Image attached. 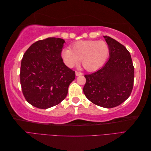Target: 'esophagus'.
<instances>
[{
    "label": "esophagus",
    "instance_id": "1",
    "mask_svg": "<svg viewBox=\"0 0 151 151\" xmlns=\"http://www.w3.org/2000/svg\"><path fill=\"white\" fill-rule=\"evenodd\" d=\"M81 75H83V73H82V72H76V76H81Z\"/></svg>",
    "mask_w": 151,
    "mask_h": 151
}]
</instances>
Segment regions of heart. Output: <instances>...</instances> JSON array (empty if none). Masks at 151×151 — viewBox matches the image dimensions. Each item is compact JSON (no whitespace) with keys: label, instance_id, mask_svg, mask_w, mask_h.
<instances>
[{"label":"heart","instance_id":"b5f03b06","mask_svg":"<svg viewBox=\"0 0 151 151\" xmlns=\"http://www.w3.org/2000/svg\"><path fill=\"white\" fill-rule=\"evenodd\" d=\"M109 48L106 42L97 40H81L72 45V50L64 49L62 58L65 64L72 67L79 62L86 70L94 71L101 67L109 55Z\"/></svg>","mask_w":151,"mask_h":151}]
</instances>
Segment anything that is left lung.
<instances>
[{
	"mask_svg": "<svg viewBox=\"0 0 151 151\" xmlns=\"http://www.w3.org/2000/svg\"><path fill=\"white\" fill-rule=\"evenodd\" d=\"M109 48V60L101 68L85 75L83 91L90 101L106 108L116 107L130 96L134 86V67L130 53L123 45L104 36Z\"/></svg>",
	"mask_w": 151,
	"mask_h": 151,
	"instance_id": "obj_1",
	"label": "left lung"
}]
</instances>
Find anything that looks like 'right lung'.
I'll use <instances>...</instances> for the list:
<instances>
[{
	"mask_svg": "<svg viewBox=\"0 0 151 151\" xmlns=\"http://www.w3.org/2000/svg\"><path fill=\"white\" fill-rule=\"evenodd\" d=\"M64 40L48 38L32 44L21 63L20 82L24 96L32 106L47 109L64 99L75 72L63 62Z\"/></svg>",
	"mask_w": 151,
	"mask_h": 151,
	"instance_id": "obj_1",
	"label": "right lung"
}]
</instances>
